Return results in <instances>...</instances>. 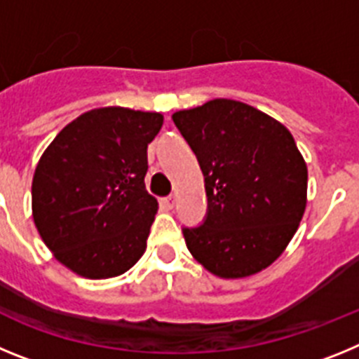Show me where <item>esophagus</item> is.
Masks as SVG:
<instances>
[{"label": "esophagus", "instance_id": "obj_1", "mask_svg": "<svg viewBox=\"0 0 359 359\" xmlns=\"http://www.w3.org/2000/svg\"><path fill=\"white\" fill-rule=\"evenodd\" d=\"M161 203H163L165 208H174V203H176V199H174V196H167V198L161 199Z\"/></svg>", "mask_w": 359, "mask_h": 359}]
</instances>
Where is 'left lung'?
<instances>
[{"label": "left lung", "mask_w": 359, "mask_h": 359, "mask_svg": "<svg viewBox=\"0 0 359 359\" xmlns=\"http://www.w3.org/2000/svg\"><path fill=\"white\" fill-rule=\"evenodd\" d=\"M205 176L207 215L183 226L187 248L210 273L241 278L284 252L306 210L307 167L280 122L215 98L172 115Z\"/></svg>", "instance_id": "1"}]
</instances>
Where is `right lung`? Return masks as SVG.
<instances>
[{"instance_id": "obj_1", "label": "right lung", "mask_w": 359, "mask_h": 359, "mask_svg": "<svg viewBox=\"0 0 359 359\" xmlns=\"http://www.w3.org/2000/svg\"><path fill=\"white\" fill-rule=\"evenodd\" d=\"M163 116L91 109L53 138L32 182L34 221L59 262L88 278L126 273L145 252L158 210L145 190L147 145Z\"/></svg>"}]
</instances>
